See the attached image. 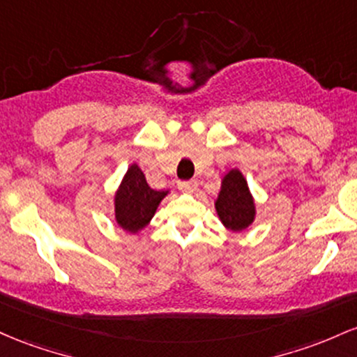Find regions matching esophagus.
Returning <instances> with one entry per match:
<instances>
[{
    "label": "esophagus",
    "instance_id": "34e87169",
    "mask_svg": "<svg viewBox=\"0 0 357 357\" xmlns=\"http://www.w3.org/2000/svg\"><path fill=\"white\" fill-rule=\"evenodd\" d=\"M178 189L185 194H192L197 189V180H189V182H178Z\"/></svg>",
    "mask_w": 357,
    "mask_h": 357
}]
</instances>
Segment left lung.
I'll return each instance as SVG.
<instances>
[{
    "label": "left lung",
    "mask_w": 357,
    "mask_h": 357,
    "mask_svg": "<svg viewBox=\"0 0 357 357\" xmlns=\"http://www.w3.org/2000/svg\"><path fill=\"white\" fill-rule=\"evenodd\" d=\"M214 207L219 221L231 232L246 231L255 222L256 202L239 168H231L224 174Z\"/></svg>",
    "instance_id": "1"
}]
</instances>
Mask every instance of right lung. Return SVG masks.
<instances>
[{
  "mask_svg": "<svg viewBox=\"0 0 357 357\" xmlns=\"http://www.w3.org/2000/svg\"><path fill=\"white\" fill-rule=\"evenodd\" d=\"M168 190H153L136 163L128 167L114 192V221L128 234H138L153 219Z\"/></svg>",
  "mask_w": 357,
  "mask_h": 357,
  "instance_id": "add662e5",
  "label": "right lung"
}]
</instances>
